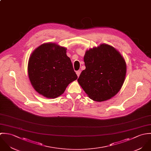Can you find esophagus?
<instances>
[{"mask_svg":"<svg viewBox=\"0 0 151 151\" xmlns=\"http://www.w3.org/2000/svg\"><path fill=\"white\" fill-rule=\"evenodd\" d=\"M76 75H77L78 77H79V75H80V74H81V70H78V71L76 72Z\"/></svg>","mask_w":151,"mask_h":151,"instance_id":"34e87169","label":"esophagus"}]
</instances>
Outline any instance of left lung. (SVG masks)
<instances>
[{"label": "left lung", "mask_w": 151, "mask_h": 151, "mask_svg": "<svg viewBox=\"0 0 151 151\" xmlns=\"http://www.w3.org/2000/svg\"><path fill=\"white\" fill-rule=\"evenodd\" d=\"M83 59L86 69L78 82L89 97L101 102L116 95L127 72L126 62L120 52L111 45L101 44L87 50Z\"/></svg>", "instance_id": "obj_1"}]
</instances>
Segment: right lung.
<instances>
[{
  "instance_id": "obj_1",
  "label": "right lung",
  "mask_w": 151,
  "mask_h": 151,
  "mask_svg": "<svg viewBox=\"0 0 151 151\" xmlns=\"http://www.w3.org/2000/svg\"><path fill=\"white\" fill-rule=\"evenodd\" d=\"M66 48L52 42L44 43L31 54L28 75L35 91L48 99L62 94L78 78Z\"/></svg>"
}]
</instances>
